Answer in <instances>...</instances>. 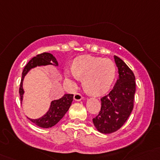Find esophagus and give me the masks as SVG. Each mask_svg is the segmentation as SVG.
Masks as SVG:
<instances>
[{"mask_svg": "<svg viewBox=\"0 0 160 160\" xmlns=\"http://www.w3.org/2000/svg\"><path fill=\"white\" fill-rule=\"evenodd\" d=\"M73 98L75 101H80V100L83 99V96L81 95V93H77L76 94H74Z\"/></svg>", "mask_w": 160, "mask_h": 160, "instance_id": "1", "label": "esophagus"}]
</instances>
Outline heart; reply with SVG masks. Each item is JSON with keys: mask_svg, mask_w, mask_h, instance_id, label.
Here are the masks:
<instances>
[{"mask_svg": "<svg viewBox=\"0 0 160 160\" xmlns=\"http://www.w3.org/2000/svg\"><path fill=\"white\" fill-rule=\"evenodd\" d=\"M67 75L75 80L83 78L85 90L93 96H100L106 93L114 82L116 67L110 59L82 56L74 60Z\"/></svg>", "mask_w": 160, "mask_h": 160, "instance_id": "b5f03b06", "label": "heart"}]
</instances>
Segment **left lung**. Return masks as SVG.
Wrapping results in <instances>:
<instances>
[{"mask_svg": "<svg viewBox=\"0 0 160 160\" xmlns=\"http://www.w3.org/2000/svg\"><path fill=\"white\" fill-rule=\"evenodd\" d=\"M119 77L108 94L101 98V108L93 118L96 128L104 134L116 132L123 126L134 107L135 77L122 59L114 56Z\"/></svg>", "mask_w": 160, "mask_h": 160, "instance_id": "1", "label": "left lung"}]
</instances>
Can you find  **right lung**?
Wrapping results in <instances>:
<instances>
[{
	"label": "right lung",
	"instance_id": "obj_1",
	"mask_svg": "<svg viewBox=\"0 0 160 160\" xmlns=\"http://www.w3.org/2000/svg\"><path fill=\"white\" fill-rule=\"evenodd\" d=\"M49 64L57 66L58 62L56 58L48 52H43L37 55L26 64V66L24 68L23 72H22V80H21L20 88H19L21 101L22 100V96H23L24 93V90L22 89V81H23L24 77L28 72V70L33 67H37V66L49 65ZM72 100H73V94H70H70H65L60 99L54 100V101H52L49 111L43 117L38 119H29V120L34 124H35L37 126L41 127V128H47L54 126L62 118V117L65 115L66 113L69 110L72 102Z\"/></svg>",
	"mask_w": 160,
	"mask_h": 160
}]
</instances>
